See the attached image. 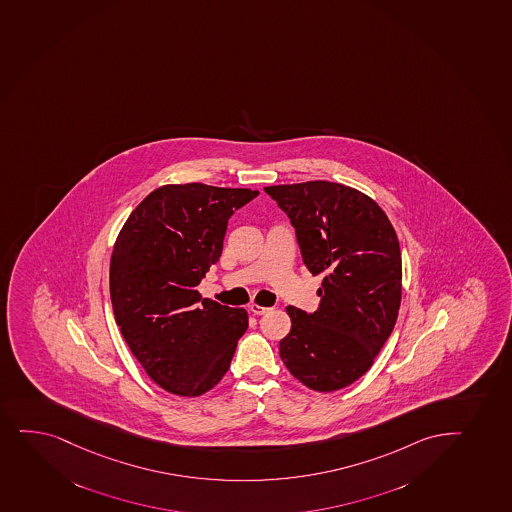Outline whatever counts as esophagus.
Returning <instances> with one entry per match:
<instances>
[{
  "label": "esophagus",
  "instance_id": "obj_1",
  "mask_svg": "<svg viewBox=\"0 0 512 512\" xmlns=\"http://www.w3.org/2000/svg\"><path fill=\"white\" fill-rule=\"evenodd\" d=\"M269 310L270 308L257 305V303H252V305H250V311H252L253 315H264V313H267Z\"/></svg>",
  "mask_w": 512,
  "mask_h": 512
}]
</instances>
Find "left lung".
Returning <instances> with one entry per match:
<instances>
[{"instance_id":"left-lung-1","label":"left lung","mask_w":512,"mask_h":512,"mask_svg":"<svg viewBox=\"0 0 512 512\" xmlns=\"http://www.w3.org/2000/svg\"><path fill=\"white\" fill-rule=\"evenodd\" d=\"M265 192L296 228L305 265L323 276L320 306H288L279 344L289 373L315 391L349 386L373 366L402 301V253L385 211L361 190L313 180Z\"/></svg>"}]
</instances>
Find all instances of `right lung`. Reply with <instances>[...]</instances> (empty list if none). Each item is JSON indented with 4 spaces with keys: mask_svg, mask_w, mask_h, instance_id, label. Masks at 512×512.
Instances as JSON below:
<instances>
[{
    "mask_svg": "<svg viewBox=\"0 0 512 512\" xmlns=\"http://www.w3.org/2000/svg\"><path fill=\"white\" fill-rule=\"evenodd\" d=\"M259 190L161 185L139 202L110 259L115 323L163 390L199 397L230 369L248 327L243 308L202 299L197 284L223 252L228 219Z\"/></svg>",
    "mask_w": 512,
    "mask_h": 512,
    "instance_id": "right-lung-1",
    "label": "right lung"
}]
</instances>
